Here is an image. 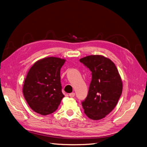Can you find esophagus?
<instances>
[{
    "label": "esophagus",
    "instance_id": "obj_1",
    "mask_svg": "<svg viewBox=\"0 0 147 147\" xmlns=\"http://www.w3.org/2000/svg\"><path fill=\"white\" fill-rule=\"evenodd\" d=\"M69 96L71 97H74L75 96V93L74 92H71L70 94H69Z\"/></svg>",
    "mask_w": 147,
    "mask_h": 147
}]
</instances>
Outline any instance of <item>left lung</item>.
Wrapping results in <instances>:
<instances>
[{
    "label": "left lung",
    "instance_id": "1",
    "mask_svg": "<svg viewBox=\"0 0 147 147\" xmlns=\"http://www.w3.org/2000/svg\"><path fill=\"white\" fill-rule=\"evenodd\" d=\"M80 61L92 72L89 92L82 102L84 113L91 119H102L115 108L121 95L118 70L111 60L102 55H90Z\"/></svg>",
    "mask_w": 147,
    "mask_h": 147
}]
</instances>
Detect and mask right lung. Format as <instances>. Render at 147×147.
<instances>
[{"instance_id": "1", "label": "right lung", "mask_w": 147, "mask_h": 147, "mask_svg": "<svg viewBox=\"0 0 147 147\" xmlns=\"http://www.w3.org/2000/svg\"><path fill=\"white\" fill-rule=\"evenodd\" d=\"M65 60L47 57L37 61L29 69L22 92L31 108L41 115L56 111L64 95L61 92L60 69Z\"/></svg>"}]
</instances>
